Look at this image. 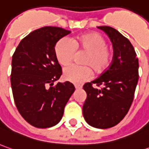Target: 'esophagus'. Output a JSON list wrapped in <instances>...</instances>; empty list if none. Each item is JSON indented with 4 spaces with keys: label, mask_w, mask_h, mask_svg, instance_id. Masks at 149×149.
Segmentation results:
<instances>
[{
    "label": "esophagus",
    "mask_w": 149,
    "mask_h": 149,
    "mask_svg": "<svg viewBox=\"0 0 149 149\" xmlns=\"http://www.w3.org/2000/svg\"><path fill=\"white\" fill-rule=\"evenodd\" d=\"M74 86L76 89H81V88L82 87V86H81V85H79V84H75Z\"/></svg>",
    "instance_id": "esophagus-1"
}]
</instances>
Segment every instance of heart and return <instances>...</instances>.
<instances>
[{
	"label": "heart",
	"mask_w": 149,
	"mask_h": 149,
	"mask_svg": "<svg viewBox=\"0 0 149 149\" xmlns=\"http://www.w3.org/2000/svg\"><path fill=\"white\" fill-rule=\"evenodd\" d=\"M106 44L105 38L96 33L77 36L72 42L67 38L58 40L54 48V54L59 64L66 66L72 63L76 50L86 53L82 60V63L86 66L71 65L65 68L64 79L73 83H82L91 77V69L96 73H101L107 69L111 62L112 52Z\"/></svg>",
	"instance_id": "1"
}]
</instances>
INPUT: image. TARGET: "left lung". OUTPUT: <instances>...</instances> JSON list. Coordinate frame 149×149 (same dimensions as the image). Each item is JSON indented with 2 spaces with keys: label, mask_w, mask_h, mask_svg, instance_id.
<instances>
[{
  "label": "left lung",
  "mask_w": 149,
  "mask_h": 149,
  "mask_svg": "<svg viewBox=\"0 0 149 149\" xmlns=\"http://www.w3.org/2000/svg\"><path fill=\"white\" fill-rule=\"evenodd\" d=\"M111 40L114 56L109 68L98 78L83 86L86 99L82 107L85 120L97 129L118 125L134 100L139 81V59L130 40L110 26H99ZM95 84L102 88L92 86Z\"/></svg>",
  "instance_id": "left-lung-1"
}]
</instances>
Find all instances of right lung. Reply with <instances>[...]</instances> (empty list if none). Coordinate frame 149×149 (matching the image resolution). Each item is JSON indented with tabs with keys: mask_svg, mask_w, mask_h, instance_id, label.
<instances>
[{
	"mask_svg": "<svg viewBox=\"0 0 149 149\" xmlns=\"http://www.w3.org/2000/svg\"><path fill=\"white\" fill-rule=\"evenodd\" d=\"M71 31L47 26L24 38L12 57L10 83L19 114L31 125L45 129L56 125L75 87L58 82L62 68L54 54L59 39Z\"/></svg>",
	"mask_w": 149,
	"mask_h": 149,
	"instance_id": "right-lung-1",
	"label": "right lung"
}]
</instances>
